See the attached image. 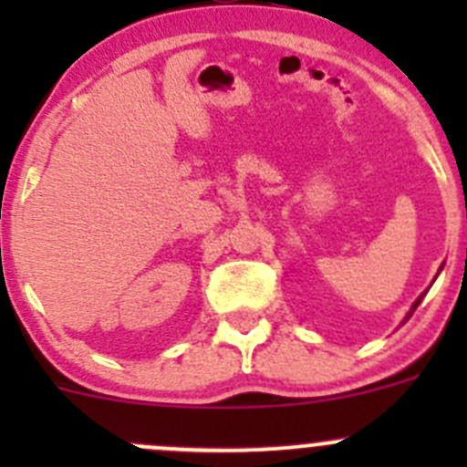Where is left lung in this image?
I'll list each match as a JSON object with an SVG mask.
<instances>
[{
	"instance_id": "8db88e82",
	"label": "left lung",
	"mask_w": 467,
	"mask_h": 467,
	"mask_svg": "<svg viewBox=\"0 0 467 467\" xmlns=\"http://www.w3.org/2000/svg\"><path fill=\"white\" fill-rule=\"evenodd\" d=\"M441 268H442V266H441ZM422 298H425V294H420V296H418V298H416V303L411 305V309H409V312H407V317H404V321H402V323H407L409 318H411V314L416 312V309H418V305H420V300H422Z\"/></svg>"
}]
</instances>
